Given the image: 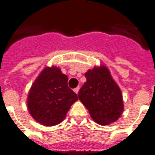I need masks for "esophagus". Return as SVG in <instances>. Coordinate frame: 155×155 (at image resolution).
Here are the masks:
<instances>
[{"label": "esophagus", "mask_w": 155, "mask_h": 155, "mask_svg": "<svg viewBox=\"0 0 155 155\" xmlns=\"http://www.w3.org/2000/svg\"><path fill=\"white\" fill-rule=\"evenodd\" d=\"M79 90H80V87H77V88H74V92H75L76 94H78V93H79Z\"/></svg>", "instance_id": "obj_1"}]
</instances>
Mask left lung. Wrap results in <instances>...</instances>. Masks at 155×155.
<instances>
[{"mask_svg": "<svg viewBox=\"0 0 155 155\" xmlns=\"http://www.w3.org/2000/svg\"><path fill=\"white\" fill-rule=\"evenodd\" d=\"M86 82L78 93L91 118L100 125H109L120 119L124 106L120 87L104 65L84 74Z\"/></svg>", "mask_w": 155, "mask_h": 155, "instance_id": "obj_1", "label": "left lung"}]
</instances>
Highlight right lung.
<instances>
[{"mask_svg": "<svg viewBox=\"0 0 155 155\" xmlns=\"http://www.w3.org/2000/svg\"><path fill=\"white\" fill-rule=\"evenodd\" d=\"M68 77L55 66L45 67L28 93L27 105L31 115L39 124L51 127L63 121L76 93L67 85Z\"/></svg>", "mask_w": 155, "mask_h": 155, "instance_id": "obj_1", "label": "right lung"}]
</instances>
